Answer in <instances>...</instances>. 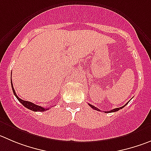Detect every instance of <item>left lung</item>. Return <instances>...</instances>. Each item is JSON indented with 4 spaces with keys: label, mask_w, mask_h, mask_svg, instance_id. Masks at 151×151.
Masks as SVG:
<instances>
[{
    "label": "left lung",
    "mask_w": 151,
    "mask_h": 151,
    "mask_svg": "<svg viewBox=\"0 0 151 151\" xmlns=\"http://www.w3.org/2000/svg\"><path fill=\"white\" fill-rule=\"evenodd\" d=\"M127 104H125L124 106H122V107H119V108H115V109H112V110H110V111H108V112H105L106 113H109V112H117V111H118L119 110V109H122V108H124L125 106L127 105ZM88 105L90 106H91V108H92V109H95V110H98V111H99V112H101V110H100L99 109H98V108H97V107H95V106H93V105H91V104H88Z\"/></svg>",
    "instance_id": "left-lung-1"
}]
</instances>
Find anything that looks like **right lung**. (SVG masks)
I'll use <instances>...</instances> for the list:
<instances>
[{
  "label": "right lung",
  "instance_id": "add662e5",
  "mask_svg": "<svg viewBox=\"0 0 151 151\" xmlns=\"http://www.w3.org/2000/svg\"><path fill=\"white\" fill-rule=\"evenodd\" d=\"M11 85H12V91H13L14 95H15V96L16 97L17 99L18 100V101H19V102H20L21 104H22V105L24 106H25V107L27 108V109H30V110L34 111V112H44V111H46V110H47V109H49V108H44V107H42V106H38V105H36V104H34L33 103H32V102H29V101H23L22 99L19 98L18 96H17L16 93H15V91L14 90L12 83V84H11Z\"/></svg>",
  "mask_w": 151,
  "mask_h": 151
}]
</instances>
